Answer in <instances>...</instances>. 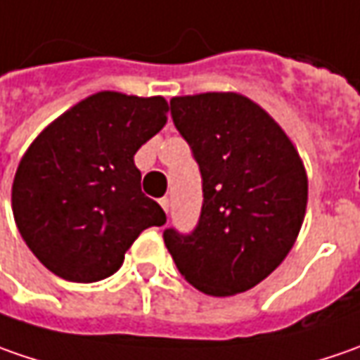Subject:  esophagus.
<instances>
[{
	"instance_id": "1",
	"label": "esophagus",
	"mask_w": 360,
	"mask_h": 360,
	"mask_svg": "<svg viewBox=\"0 0 360 360\" xmlns=\"http://www.w3.org/2000/svg\"><path fill=\"white\" fill-rule=\"evenodd\" d=\"M160 206H162V208H164V212L168 214V210H170V198H168V196L160 198Z\"/></svg>"
}]
</instances>
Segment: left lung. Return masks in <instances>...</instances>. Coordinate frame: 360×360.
<instances>
[{
	"instance_id": "obj_1",
	"label": "left lung",
	"mask_w": 360,
	"mask_h": 360,
	"mask_svg": "<svg viewBox=\"0 0 360 360\" xmlns=\"http://www.w3.org/2000/svg\"><path fill=\"white\" fill-rule=\"evenodd\" d=\"M170 114L200 168L202 210L186 234L164 230L166 248L202 292H244L297 240L309 196L304 166L281 126L244 96L172 98Z\"/></svg>"
}]
</instances>
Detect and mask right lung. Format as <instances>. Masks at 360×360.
I'll return each instance as SVG.
<instances>
[{
    "label": "right lung",
    "instance_id": "right-lung-1",
    "mask_svg": "<svg viewBox=\"0 0 360 360\" xmlns=\"http://www.w3.org/2000/svg\"><path fill=\"white\" fill-rule=\"evenodd\" d=\"M164 98L100 91L49 124L21 158L13 218L37 260L72 283L114 274L140 232L166 214L134 154L166 124Z\"/></svg>",
    "mask_w": 360,
    "mask_h": 360
}]
</instances>
